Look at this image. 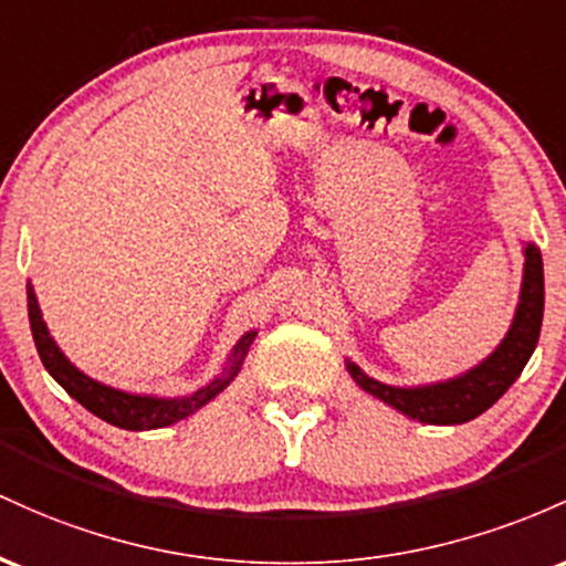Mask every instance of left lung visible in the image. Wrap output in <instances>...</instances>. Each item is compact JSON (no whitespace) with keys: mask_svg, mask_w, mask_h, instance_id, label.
Returning a JSON list of instances; mask_svg holds the SVG:
<instances>
[{"mask_svg":"<svg viewBox=\"0 0 566 566\" xmlns=\"http://www.w3.org/2000/svg\"><path fill=\"white\" fill-rule=\"evenodd\" d=\"M543 256L535 243L524 245V277L522 294H518V307L513 315L511 328L505 339L494 347L489 358L479 366L468 368L460 377L447 379V382L398 387L385 385L360 371L353 360H347V371L360 385L368 396L379 398L392 406L401 415L420 420L424 424H462L484 415L492 403L505 396V390L524 371L526 360L535 353L539 339V326H543Z\"/></svg>","mask_w":566,"mask_h":566,"instance_id":"left-lung-1","label":"left lung"}]
</instances>
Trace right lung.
Returning a JSON list of instances; mask_svg holds the SVG:
<instances>
[{"label":"right lung","instance_id":"1","mask_svg":"<svg viewBox=\"0 0 566 566\" xmlns=\"http://www.w3.org/2000/svg\"><path fill=\"white\" fill-rule=\"evenodd\" d=\"M27 296H29V323L31 334H34L36 353H40L44 368L50 371V377L59 382L74 401H80L87 411H93L95 417H101L104 422L114 424V428L123 430H157L168 428V424L184 420V417L195 415L202 409L208 401H213L227 385L238 377L243 358L249 355V347L256 332L243 334L238 339V345L232 347V353L227 355L224 366L216 377L200 390L189 392V396L179 398H157V396H138V392H125L117 387H109L104 382H95V379L82 374L66 355L61 353V347L55 345V339L50 336L48 326L42 321V310L36 304L34 285L27 283Z\"/></svg>","mask_w":566,"mask_h":566}]
</instances>
